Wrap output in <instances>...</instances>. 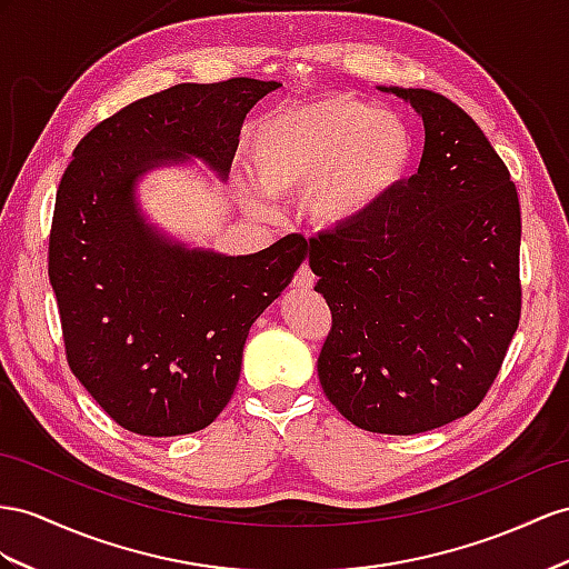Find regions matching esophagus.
<instances>
[{"instance_id": "34e87169", "label": "esophagus", "mask_w": 569, "mask_h": 569, "mask_svg": "<svg viewBox=\"0 0 569 569\" xmlns=\"http://www.w3.org/2000/svg\"><path fill=\"white\" fill-rule=\"evenodd\" d=\"M293 286H296L298 290H308V288L315 286V271L310 269V264H302V267L296 271Z\"/></svg>"}]
</instances>
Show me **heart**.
<instances>
[{
  "instance_id": "heart-1",
  "label": "heart",
  "mask_w": 569,
  "mask_h": 569,
  "mask_svg": "<svg viewBox=\"0 0 569 569\" xmlns=\"http://www.w3.org/2000/svg\"><path fill=\"white\" fill-rule=\"evenodd\" d=\"M413 163L411 129L397 112L351 96H329L290 106L261 120L250 143V170L261 194L302 192L310 223L346 232L382 207Z\"/></svg>"
}]
</instances>
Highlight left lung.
Masks as SVG:
<instances>
[{"label": "left lung", "mask_w": 569, "mask_h": 569, "mask_svg": "<svg viewBox=\"0 0 569 569\" xmlns=\"http://www.w3.org/2000/svg\"><path fill=\"white\" fill-rule=\"evenodd\" d=\"M426 124L418 172L368 221L310 238L331 310L317 358L327 399L353 426L416 435L483 401L521 317L517 187L449 98L382 89Z\"/></svg>", "instance_id": "obj_1"}]
</instances>
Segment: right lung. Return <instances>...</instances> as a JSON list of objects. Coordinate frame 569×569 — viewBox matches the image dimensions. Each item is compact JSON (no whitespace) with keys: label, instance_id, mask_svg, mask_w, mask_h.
Segmentation results:
<instances>
[{"label":"right lung","instance_id":"right-lung-1","mask_svg":"<svg viewBox=\"0 0 569 569\" xmlns=\"http://www.w3.org/2000/svg\"><path fill=\"white\" fill-rule=\"evenodd\" d=\"M279 81L178 83L98 122L57 189L48 273L71 372L146 437L211 426L240 380L254 319L308 257L298 232L247 257L187 250L137 209L134 182L197 156L226 178L244 114Z\"/></svg>","mask_w":569,"mask_h":569}]
</instances>
